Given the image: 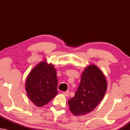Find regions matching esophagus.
Segmentation results:
<instances>
[{
    "label": "esophagus",
    "instance_id": "34e87169",
    "mask_svg": "<svg viewBox=\"0 0 130 130\" xmlns=\"http://www.w3.org/2000/svg\"><path fill=\"white\" fill-rule=\"evenodd\" d=\"M63 94H64V95H65V96L68 97V96H69V92H68V91L63 92Z\"/></svg>",
    "mask_w": 130,
    "mask_h": 130
}]
</instances>
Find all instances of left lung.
I'll return each instance as SVG.
<instances>
[{
    "label": "left lung",
    "mask_w": 130,
    "mask_h": 130,
    "mask_svg": "<svg viewBox=\"0 0 130 130\" xmlns=\"http://www.w3.org/2000/svg\"><path fill=\"white\" fill-rule=\"evenodd\" d=\"M107 88L105 76L94 65H89L81 74L80 85L73 98L68 100L74 116L90 113L99 104Z\"/></svg>",
    "instance_id": "8db88e82"
}]
</instances>
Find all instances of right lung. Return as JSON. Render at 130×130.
<instances>
[{
  "mask_svg": "<svg viewBox=\"0 0 130 130\" xmlns=\"http://www.w3.org/2000/svg\"><path fill=\"white\" fill-rule=\"evenodd\" d=\"M56 73L54 66L45 61L37 65L28 74L26 91L28 99L37 107L46 104L58 93Z\"/></svg>",
  "mask_w": 130,
  "mask_h": 130,
  "instance_id": "obj_1",
  "label": "right lung"
}]
</instances>
